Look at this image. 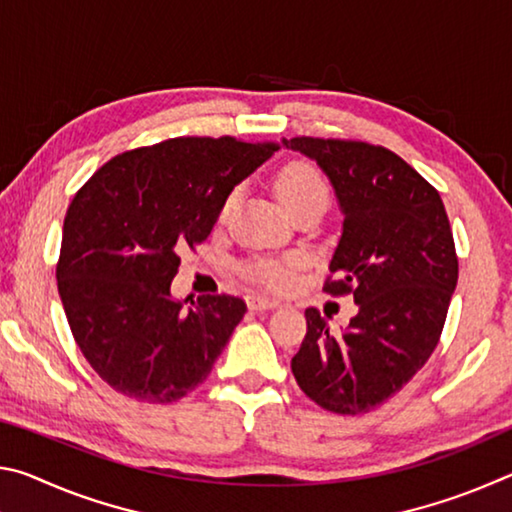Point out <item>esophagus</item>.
Wrapping results in <instances>:
<instances>
[{"mask_svg":"<svg viewBox=\"0 0 512 512\" xmlns=\"http://www.w3.org/2000/svg\"><path fill=\"white\" fill-rule=\"evenodd\" d=\"M282 302L275 300V298H268V296H250L248 298V307L255 309V311H266V309H275L280 307Z\"/></svg>","mask_w":512,"mask_h":512,"instance_id":"obj_1","label":"esophagus"}]
</instances>
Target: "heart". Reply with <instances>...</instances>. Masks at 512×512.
<instances>
[{"mask_svg":"<svg viewBox=\"0 0 512 512\" xmlns=\"http://www.w3.org/2000/svg\"><path fill=\"white\" fill-rule=\"evenodd\" d=\"M275 196L277 201L284 205V210L289 214L302 210V207L309 205H327L329 201V187L327 180L323 178L316 167H311L307 162H291L284 167L275 178ZM237 201V192H232L223 203V214L230 210ZM250 273L259 277L262 282L273 284V287H280L289 280V273L284 271V266L273 264V262H259Z\"/></svg>","mask_w":512,"mask_h":512,"instance_id":"b5f03b06","label":"heart"}]
</instances>
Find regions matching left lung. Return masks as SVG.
Here are the masks:
<instances>
[{"mask_svg": "<svg viewBox=\"0 0 512 512\" xmlns=\"http://www.w3.org/2000/svg\"><path fill=\"white\" fill-rule=\"evenodd\" d=\"M282 144L316 160L334 187L343 232L325 291L352 293L359 307L341 334L318 309L305 311L293 377L327 411L368 413L427 363L443 332L458 280L443 198L384 146L320 137Z\"/></svg>", "mask_w": 512, "mask_h": 512, "instance_id": "left-lung-1", "label": "left lung"}]
</instances>
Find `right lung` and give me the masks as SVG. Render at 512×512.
<instances>
[{"mask_svg":"<svg viewBox=\"0 0 512 512\" xmlns=\"http://www.w3.org/2000/svg\"><path fill=\"white\" fill-rule=\"evenodd\" d=\"M280 149L235 137H173L94 173L65 214L56 266L74 341L115 391L176 402L210 375L246 314L235 296H171L180 248L201 244L241 180Z\"/></svg>","mask_w":512,"mask_h":512,"instance_id":"right-lung-1","label":"right lung"}]
</instances>
